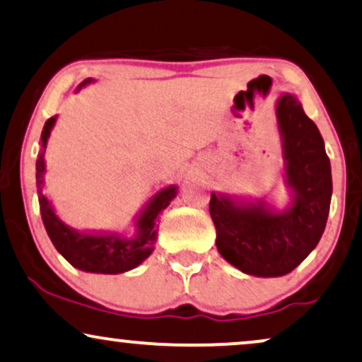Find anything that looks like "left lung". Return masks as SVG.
<instances>
[{
  "instance_id": "obj_1",
  "label": "left lung",
  "mask_w": 362,
  "mask_h": 362,
  "mask_svg": "<svg viewBox=\"0 0 362 362\" xmlns=\"http://www.w3.org/2000/svg\"><path fill=\"white\" fill-rule=\"evenodd\" d=\"M276 120L289 202L277 207L269 197L214 192L209 204L218 252L255 277L286 276L313 252L326 228L332 195L331 162L321 132L294 93L277 98Z\"/></svg>"
}]
</instances>
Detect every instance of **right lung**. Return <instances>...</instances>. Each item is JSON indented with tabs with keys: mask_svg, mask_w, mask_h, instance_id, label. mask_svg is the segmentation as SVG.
<instances>
[{
	"mask_svg": "<svg viewBox=\"0 0 362 362\" xmlns=\"http://www.w3.org/2000/svg\"><path fill=\"white\" fill-rule=\"evenodd\" d=\"M91 83H95V78L83 80L76 86L75 93ZM57 120L58 115H54L45 123L43 132H41V150L36 160V189H38L40 212L49 240L73 267L83 272L123 274L132 271L153 252L158 239L157 217L175 199L178 187H163L141 207L134 218L132 234L115 230H78V228L66 226L58 217L48 195L43 194L45 175H47L45 152H47L49 135Z\"/></svg>",
	"mask_w": 362,
	"mask_h": 362,
	"instance_id": "obj_1",
	"label": "right lung"
}]
</instances>
